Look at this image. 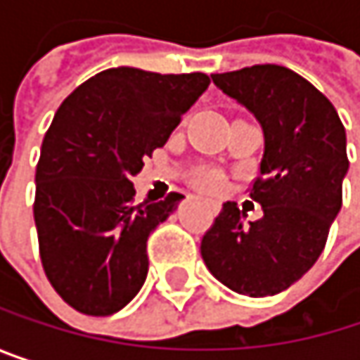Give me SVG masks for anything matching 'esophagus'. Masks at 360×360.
Segmentation results:
<instances>
[{
    "instance_id": "esophagus-1",
    "label": "esophagus",
    "mask_w": 360,
    "mask_h": 360,
    "mask_svg": "<svg viewBox=\"0 0 360 360\" xmlns=\"http://www.w3.org/2000/svg\"><path fill=\"white\" fill-rule=\"evenodd\" d=\"M206 204H208V206H210V204H212V202H210V200H206Z\"/></svg>"
}]
</instances>
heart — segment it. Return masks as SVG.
I'll list each match as a JSON object with an SVG mask.
<instances>
[{
	"instance_id": "obj_1",
	"label": "heart",
	"mask_w": 360,
	"mask_h": 360,
	"mask_svg": "<svg viewBox=\"0 0 360 360\" xmlns=\"http://www.w3.org/2000/svg\"><path fill=\"white\" fill-rule=\"evenodd\" d=\"M198 183H200L202 187H206V189H214V187H219L221 177H219L217 173H212V171H204V173H200Z\"/></svg>"
}]
</instances>
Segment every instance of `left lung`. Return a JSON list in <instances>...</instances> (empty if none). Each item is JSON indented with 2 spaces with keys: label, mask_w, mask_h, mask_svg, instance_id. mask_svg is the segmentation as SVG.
Wrapping results in <instances>:
<instances>
[{
  "label": "left lung",
  "mask_w": 360,
  "mask_h": 360,
  "mask_svg": "<svg viewBox=\"0 0 360 360\" xmlns=\"http://www.w3.org/2000/svg\"><path fill=\"white\" fill-rule=\"evenodd\" d=\"M212 83L262 129L260 177L250 191L262 219L244 225V210L225 202L200 252L212 277L229 290L275 296L323 252L342 208L346 131L323 94L285 66L256 64L212 75Z\"/></svg>",
  "instance_id": "obj_1"
}]
</instances>
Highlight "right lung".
<instances>
[{
  "label": "right lung",
  "instance_id": "1",
  "mask_svg": "<svg viewBox=\"0 0 360 360\" xmlns=\"http://www.w3.org/2000/svg\"><path fill=\"white\" fill-rule=\"evenodd\" d=\"M204 72L108 68L58 108L37 165L35 225L45 275L79 313L124 309L148 275V238L183 195L133 202L131 177L208 89Z\"/></svg>",
  "mask_w": 360,
  "mask_h": 360
}]
</instances>
